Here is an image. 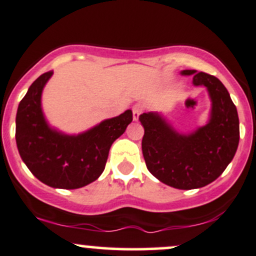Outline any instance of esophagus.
<instances>
[{
    "instance_id": "obj_1",
    "label": "esophagus",
    "mask_w": 256,
    "mask_h": 256,
    "mask_svg": "<svg viewBox=\"0 0 256 256\" xmlns=\"http://www.w3.org/2000/svg\"><path fill=\"white\" fill-rule=\"evenodd\" d=\"M143 110H144V108H143L142 104H134V107H132V113H134V120H137L140 119V116L143 113Z\"/></svg>"
}]
</instances>
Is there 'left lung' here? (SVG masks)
<instances>
[{"instance_id": "obj_1", "label": "left lung", "mask_w": 256, "mask_h": 256, "mask_svg": "<svg viewBox=\"0 0 256 256\" xmlns=\"http://www.w3.org/2000/svg\"><path fill=\"white\" fill-rule=\"evenodd\" d=\"M182 74H192L194 85L207 88L212 101L208 124L183 134L152 112L140 114V122L144 128L142 152L149 172L166 185L190 190L212 183L225 171L238 146L240 120L218 78L195 70H184Z\"/></svg>"}]
</instances>
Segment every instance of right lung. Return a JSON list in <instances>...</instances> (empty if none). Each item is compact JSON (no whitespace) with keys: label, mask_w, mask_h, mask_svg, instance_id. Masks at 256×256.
I'll use <instances>...</instances> for the list:
<instances>
[{"label":"right lung","mask_w":256,"mask_h":256,"mask_svg":"<svg viewBox=\"0 0 256 256\" xmlns=\"http://www.w3.org/2000/svg\"><path fill=\"white\" fill-rule=\"evenodd\" d=\"M52 71L40 76L16 112V140L18 150L37 179L52 188L78 189L96 180L104 172L110 146L132 122V110L104 120L77 136L52 128L40 107L44 85Z\"/></svg>","instance_id":"right-lung-1"}]
</instances>
